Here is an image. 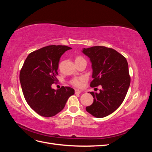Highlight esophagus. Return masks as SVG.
I'll use <instances>...</instances> for the list:
<instances>
[{
	"label": "esophagus",
	"instance_id": "esophagus-1",
	"mask_svg": "<svg viewBox=\"0 0 152 152\" xmlns=\"http://www.w3.org/2000/svg\"><path fill=\"white\" fill-rule=\"evenodd\" d=\"M80 93H81V91L80 90H78V89L75 90V94H80Z\"/></svg>",
	"mask_w": 152,
	"mask_h": 152
}]
</instances>
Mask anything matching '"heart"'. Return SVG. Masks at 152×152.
<instances>
[{
  "mask_svg": "<svg viewBox=\"0 0 152 152\" xmlns=\"http://www.w3.org/2000/svg\"><path fill=\"white\" fill-rule=\"evenodd\" d=\"M83 60H85L83 57L81 56H78L76 57L75 61L76 63V62H79ZM84 82V79L83 77H76V78H74V79H72L70 82V83L73 86L79 88V87H81L82 86V84H83Z\"/></svg>",
  "mask_w": 152,
  "mask_h": 152,
  "instance_id": "b5f03b06",
  "label": "heart"
}]
</instances>
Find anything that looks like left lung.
<instances>
[{
  "instance_id": "obj_1",
  "label": "left lung",
  "mask_w": 152,
  "mask_h": 152,
  "mask_svg": "<svg viewBox=\"0 0 152 152\" xmlns=\"http://www.w3.org/2000/svg\"><path fill=\"white\" fill-rule=\"evenodd\" d=\"M90 58L93 68L91 87L102 86L99 93L91 92L94 98L86 111L96 118L109 115L120 107L131 83L126 58L113 49L93 46L84 49Z\"/></svg>"
}]
</instances>
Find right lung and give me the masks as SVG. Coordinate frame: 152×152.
I'll return each mask as SVG.
<instances>
[{"instance_id": "obj_1", "label": "right lung", "mask_w": 152, "mask_h": 152, "mask_svg": "<svg viewBox=\"0 0 152 152\" xmlns=\"http://www.w3.org/2000/svg\"><path fill=\"white\" fill-rule=\"evenodd\" d=\"M66 45H51L28 54L23 65L20 80L26 102L40 115H56L65 107L68 99L74 94L72 87H51L58 81V69L61 55L71 49Z\"/></svg>"}]
</instances>
